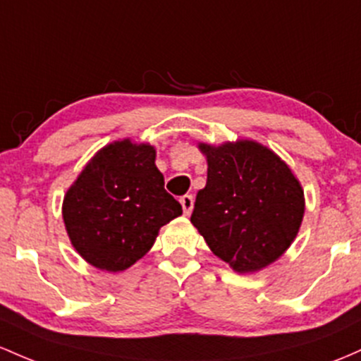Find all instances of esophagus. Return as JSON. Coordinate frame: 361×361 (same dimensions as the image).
<instances>
[{"mask_svg":"<svg viewBox=\"0 0 361 361\" xmlns=\"http://www.w3.org/2000/svg\"><path fill=\"white\" fill-rule=\"evenodd\" d=\"M180 202H181V207H183V212L188 214L192 212V209H193V197L192 195H183L180 199Z\"/></svg>","mask_w":361,"mask_h":361,"instance_id":"34e87169","label":"esophagus"}]
</instances>
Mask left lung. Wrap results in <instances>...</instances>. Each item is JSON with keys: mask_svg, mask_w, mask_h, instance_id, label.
I'll use <instances>...</instances> for the list:
<instances>
[{"mask_svg": "<svg viewBox=\"0 0 361 361\" xmlns=\"http://www.w3.org/2000/svg\"><path fill=\"white\" fill-rule=\"evenodd\" d=\"M199 147L207 157V183L197 193L190 221L233 271L267 267L298 235L302 185L286 162L253 140Z\"/></svg>", "mask_w": 361, "mask_h": 361, "instance_id": "8db88e82", "label": "left lung"}]
</instances>
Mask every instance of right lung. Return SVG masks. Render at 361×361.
Returning a JSON list of instances; mask_svg holds the SVG:
<instances>
[{"label": "right lung", "instance_id": "1", "mask_svg": "<svg viewBox=\"0 0 361 361\" xmlns=\"http://www.w3.org/2000/svg\"><path fill=\"white\" fill-rule=\"evenodd\" d=\"M181 205L164 190L156 149L113 142L92 157L63 200L71 245L94 267L120 272L152 248Z\"/></svg>", "mask_w": 361, "mask_h": 361}]
</instances>
